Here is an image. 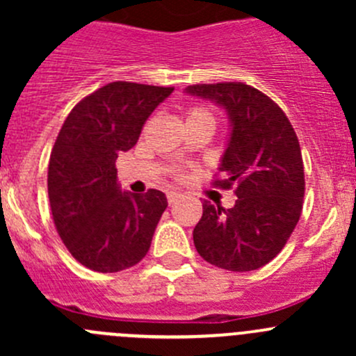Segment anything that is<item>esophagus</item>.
<instances>
[{"mask_svg": "<svg viewBox=\"0 0 356 356\" xmlns=\"http://www.w3.org/2000/svg\"><path fill=\"white\" fill-rule=\"evenodd\" d=\"M182 198V195L181 193H175V191H168L167 193V200H168V203H175V201H179Z\"/></svg>", "mask_w": 356, "mask_h": 356, "instance_id": "1", "label": "esophagus"}]
</instances>
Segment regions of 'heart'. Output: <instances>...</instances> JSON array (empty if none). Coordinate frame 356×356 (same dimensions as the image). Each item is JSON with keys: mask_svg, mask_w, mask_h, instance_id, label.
Returning a JSON list of instances; mask_svg holds the SVG:
<instances>
[{"mask_svg": "<svg viewBox=\"0 0 356 356\" xmlns=\"http://www.w3.org/2000/svg\"><path fill=\"white\" fill-rule=\"evenodd\" d=\"M186 124H203L208 127H215V117L210 110L204 106H191L186 113Z\"/></svg>", "mask_w": 356, "mask_h": 356, "instance_id": "obj_1", "label": "heart"}]
</instances>
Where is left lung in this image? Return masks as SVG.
<instances>
[{
	"instance_id": "left-lung-1",
	"label": "left lung",
	"mask_w": 356,
	"mask_h": 356,
	"mask_svg": "<svg viewBox=\"0 0 356 356\" xmlns=\"http://www.w3.org/2000/svg\"><path fill=\"white\" fill-rule=\"evenodd\" d=\"M186 92L210 99L229 115L220 188L236 186L232 208L203 201L193 231L200 257L215 267L248 272L267 265L300 220L305 172L300 143L286 113L267 95L243 82L195 84Z\"/></svg>"
}]
</instances>
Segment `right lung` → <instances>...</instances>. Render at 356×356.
<instances>
[{
  "label": "right lung",
  "mask_w": 356,
  "mask_h": 356,
  "mask_svg": "<svg viewBox=\"0 0 356 356\" xmlns=\"http://www.w3.org/2000/svg\"><path fill=\"white\" fill-rule=\"evenodd\" d=\"M174 88L110 82L72 108L48 165L55 227L72 257L95 272L139 264L152 246L167 196L122 191L115 161L138 143L153 110Z\"/></svg>",
  "instance_id": "right-lung-1"
}]
</instances>
